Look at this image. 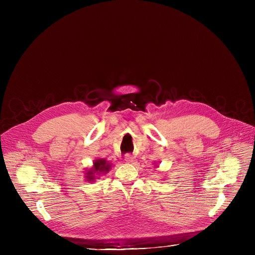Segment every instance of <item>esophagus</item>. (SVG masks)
I'll return each mask as SVG.
<instances>
[{"mask_svg": "<svg viewBox=\"0 0 255 255\" xmlns=\"http://www.w3.org/2000/svg\"><path fill=\"white\" fill-rule=\"evenodd\" d=\"M125 161L128 162V163H131V162L133 161V156H132L131 154H129V153L126 154V155H125Z\"/></svg>", "mask_w": 255, "mask_h": 255, "instance_id": "obj_1", "label": "esophagus"}]
</instances>
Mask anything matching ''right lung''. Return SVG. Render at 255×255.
Listing matches in <instances>:
<instances>
[{
  "instance_id": "add662e5",
  "label": "right lung",
  "mask_w": 255,
  "mask_h": 255,
  "mask_svg": "<svg viewBox=\"0 0 255 255\" xmlns=\"http://www.w3.org/2000/svg\"><path fill=\"white\" fill-rule=\"evenodd\" d=\"M111 168L110 162H108L106 159H96L94 161V165L91 169L87 171L86 179L88 181H94L95 174H105Z\"/></svg>"
}]
</instances>
